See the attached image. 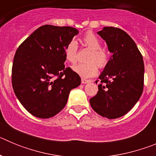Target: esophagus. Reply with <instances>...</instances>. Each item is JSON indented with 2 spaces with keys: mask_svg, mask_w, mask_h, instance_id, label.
<instances>
[{
  "mask_svg": "<svg viewBox=\"0 0 156 156\" xmlns=\"http://www.w3.org/2000/svg\"><path fill=\"white\" fill-rule=\"evenodd\" d=\"M81 83H90V80H86L82 78V80H81Z\"/></svg>",
  "mask_w": 156,
  "mask_h": 156,
  "instance_id": "obj_1",
  "label": "esophagus"
}]
</instances>
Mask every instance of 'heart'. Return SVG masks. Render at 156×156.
I'll list each match as a JSON object with an SVG mask.
<instances>
[{"mask_svg": "<svg viewBox=\"0 0 156 156\" xmlns=\"http://www.w3.org/2000/svg\"><path fill=\"white\" fill-rule=\"evenodd\" d=\"M85 46L91 50L87 58V62L80 63L73 68V71L83 78L94 76L98 73V64L99 68H105L108 63L109 56L105 50L101 49V44L96 36L89 32L83 37ZM78 46L76 41H72L65 49V58L71 64H75L78 60Z\"/></svg>", "mask_w": 156, "mask_h": 156, "instance_id": "1", "label": "heart"}]
</instances>
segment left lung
<instances>
[{"instance_id": "obj_1", "label": "left lung", "mask_w": 156, "mask_h": 156, "mask_svg": "<svg viewBox=\"0 0 156 156\" xmlns=\"http://www.w3.org/2000/svg\"><path fill=\"white\" fill-rule=\"evenodd\" d=\"M98 34L112 55L99 76L98 91L90 104L101 116L116 119L127 113L142 94L144 61L134 41L121 29L104 27Z\"/></svg>"}]
</instances>
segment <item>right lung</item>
<instances>
[{"mask_svg":"<svg viewBox=\"0 0 156 156\" xmlns=\"http://www.w3.org/2000/svg\"><path fill=\"white\" fill-rule=\"evenodd\" d=\"M79 31L70 27L44 25L22 43L14 57L12 87L23 106L41 119L63 109L80 76L65 68V49Z\"/></svg>","mask_w":156,"mask_h":156,"instance_id":"obj_1","label":"right lung"}]
</instances>
